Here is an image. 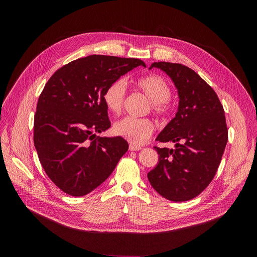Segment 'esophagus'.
I'll return each mask as SVG.
<instances>
[{
    "label": "esophagus",
    "instance_id": "34e87169",
    "mask_svg": "<svg viewBox=\"0 0 257 257\" xmlns=\"http://www.w3.org/2000/svg\"><path fill=\"white\" fill-rule=\"evenodd\" d=\"M143 148L141 146H138V145H134V144H130L129 145V150L130 151H140L142 150Z\"/></svg>",
    "mask_w": 257,
    "mask_h": 257
}]
</instances>
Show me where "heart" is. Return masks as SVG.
Listing matches in <instances>:
<instances>
[{"mask_svg": "<svg viewBox=\"0 0 257 257\" xmlns=\"http://www.w3.org/2000/svg\"><path fill=\"white\" fill-rule=\"evenodd\" d=\"M136 85L152 101L151 108L155 115L168 116L173 110L170 99L172 88L168 81L159 75H148L139 78ZM126 96V82L117 79L108 85L103 93V102L108 111L119 114L123 110ZM154 124L149 118H137L126 116L115 121L112 130L117 137L123 138L134 145H143L149 140L154 132Z\"/></svg>", "mask_w": 257, "mask_h": 257, "instance_id": "b5f03b06", "label": "heart"}]
</instances>
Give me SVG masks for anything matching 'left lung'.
Wrapping results in <instances>:
<instances>
[{"mask_svg": "<svg viewBox=\"0 0 257 257\" xmlns=\"http://www.w3.org/2000/svg\"><path fill=\"white\" fill-rule=\"evenodd\" d=\"M178 89V111L156 141L176 143V149L154 146L159 158L148 173L154 190L173 202L194 199L213 179L228 141L224 108L217 93L195 71L180 63L154 62Z\"/></svg>", "mask_w": 257, "mask_h": 257, "instance_id": "1", "label": "left lung"}]
</instances>
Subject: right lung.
Listing matches in <instances>:
<instances>
[{"mask_svg": "<svg viewBox=\"0 0 257 257\" xmlns=\"http://www.w3.org/2000/svg\"><path fill=\"white\" fill-rule=\"evenodd\" d=\"M145 62L90 55L71 61L49 79L34 115V146L49 178L74 197L102 184L128 150L123 138H101L111 126L103 102L106 87Z\"/></svg>", "mask_w": 257, "mask_h": 257, "instance_id": "right-lung-1", "label": "right lung"}]
</instances>
